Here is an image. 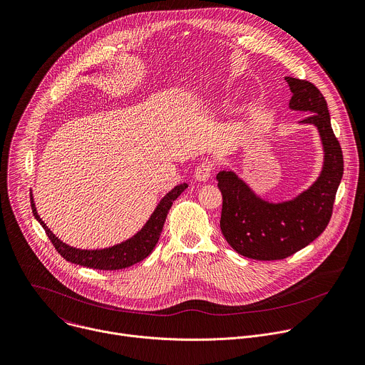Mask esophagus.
<instances>
[{"mask_svg":"<svg viewBox=\"0 0 365 365\" xmlns=\"http://www.w3.org/2000/svg\"><path fill=\"white\" fill-rule=\"evenodd\" d=\"M212 165L210 163H202L195 170V179L199 182H206L210 178L212 173Z\"/></svg>","mask_w":365,"mask_h":365,"instance_id":"obj_1","label":"esophagus"}]
</instances>
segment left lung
Returning <instances> with one entry per match:
<instances>
[{"label":"left lung","instance_id":"left-lung-1","mask_svg":"<svg viewBox=\"0 0 365 365\" xmlns=\"http://www.w3.org/2000/svg\"><path fill=\"white\" fill-rule=\"evenodd\" d=\"M285 80L292 91L289 108L308 113L299 123L315 126L322 142L324 165L318 179L294 199L274 203L259 197L232 170L216 175L223 199L222 235L237 254L258 261L288 258L325 230L344 173L342 150L324 96L307 80Z\"/></svg>","mask_w":365,"mask_h":365}]
</instances>
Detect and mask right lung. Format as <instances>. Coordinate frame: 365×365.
Here are the masks:
<instances>
[{
    "label": "right lung",
    "mask_w": 365,
    "mask_h": 365,
    "mask_svg": "<svg viewBox=\"0 0 365 365\" xmlns=\"http://www.w3.org/2000/svg\"><path fill=\"white\" fill-rule=\"evenodd\" d=\"M186 187H187V183H180L175 186L169 193L163 196V199L159 202V205L156 206L149 220L136 235H133L130 239L125 242H121V244H117L104 250H78L64 244L63 240H60L47 227V225L43 222V219L37 213L33 195H31V209H33L34 217L38 220V223L46 230L48 239L51 240V244L66 261L76 265L93 268V269L115 271V269H123V268L132 267L143 261L152 254L162 233L169 209Z\"/></svg>",
    "instance_id": "obj_1"
}]
</instances>
